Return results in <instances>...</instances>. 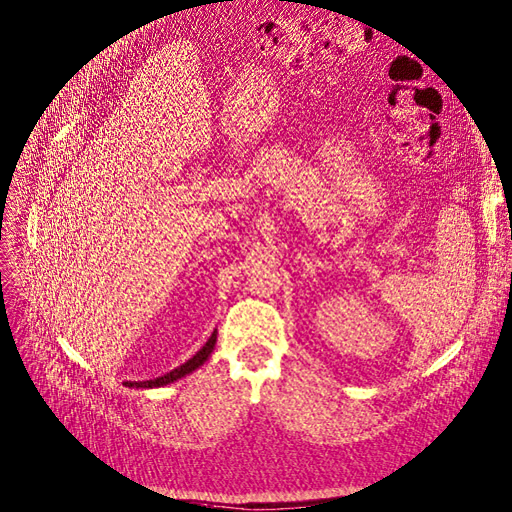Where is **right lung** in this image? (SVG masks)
<instances>
[{"label": "right lung", "instance_id": "right-lung-1", "mask_svg": "<svg viewBox=\"0 0 512 512\" xmlns=\"http://www.w3.org/2000/svg\"><path fill=\"white\" fill-rule=\"evenodd\" d=\"M214 346H216V331L212 333V337L208 339V342L203 344V348H201V350H199L191 360H187L185 364H181L179 368L170 370V372L162 374V377L152 379V381H127V383H125V387H135V389H152V387H164V385H168V383H175L177 379L185 377V374L193 372L195 368H199L203 362H206V360L210 358V354L214 352Z\"/></svg>", "mask_w": 512, "mask_h": 512}]
</instances>
